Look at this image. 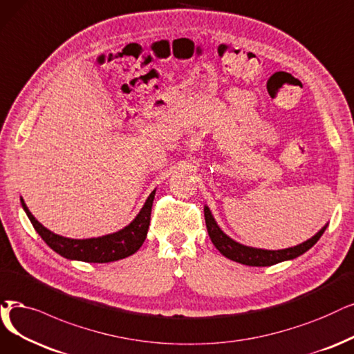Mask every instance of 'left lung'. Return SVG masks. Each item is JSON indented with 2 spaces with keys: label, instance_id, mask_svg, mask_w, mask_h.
<instances>
[{
  "label": "left lung",
  "instance_id": "left-lung-1",
  "mask_svg": "<svg viewBox=\"0 0 354 354\" xmlns=\"http://www.w3.org/2000/svg\"><path fill=\"white\" fill-rule=\"evenodd\" d=\"M205 221H206V228L212 243H214V245L219 250L222 256L236 263H241L245 266H256V267L273 266V264L302 256L304 252H306L310 247H314L317 244V241L324 234L325 228H327V225H325L324 228L319 230L313 238H309L308 241L299 245H295L285 250H261V248L247 247L234 241L232 238H230L219 228L207 206H205Z\"/></svg>",
  "mask_w": 354,
  "mask_h": 354
}]
</instances>
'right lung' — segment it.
Returning <instances> with one entry per match:
<instances>
[{"instance_id": "right-lung-1", "label": "right lung", "mask_w": 354, "mask_h": 354, "mask_svg": "<svg viewBox=\"0 0 354 354\" xmlns=\"http://www.w3.org/2000/svg\"><path fill=\"white\" fill-rule=\"evenodd\" d=\"M153 197L155 190L149 194L144 207L140 209L136 218L128 226H124L123 230L109 235L87 239H73L49 231L32 215V212L26 206L23 199L21 206L26 215L29 216L36 232L59 256L86 263H110L132 256L144 244L149 228Z\"/></svg>"}]
</instances>
